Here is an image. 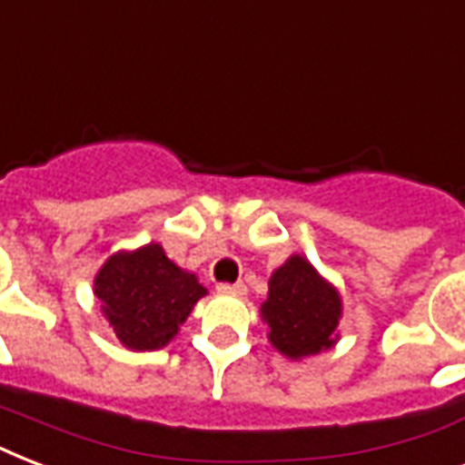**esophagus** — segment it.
Segmentation results:
<instances>
[{
    "label": "esophagus",
    "instance_id": "1",
    "mask_svg": "<svg viewBox=\"0 0 465 465\" xmlns=\"http://www.w3.org/2000/svg\"><path fill=\"white\" fill-rule=\"evenodd\" d=\"M219 292H222V294H233V297H243V294H246V284L243 282H233V284H219L217 287Z\"/></svg>",
    "mask_w": 465,
    "mask_h": 465
}]
</instances>
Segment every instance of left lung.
I'll use <instances>...</instances> for the list:
<instances>
[{"instance_id":"1","label":"left lung","mask_w":465,"mask_h":465,"mask_svg":"<svg viewBox=\"0 0 465 465\" xmlns=\"http://www.w3.org/2000/svg\"><path fill=\"white\" fill-rule=\"evenodd\" d=\"M261 318L268 323L270 345L287 360L302 361L335 347L342 297L306 255L292 253L270 275Z\"/></svg>"}]
</instances>
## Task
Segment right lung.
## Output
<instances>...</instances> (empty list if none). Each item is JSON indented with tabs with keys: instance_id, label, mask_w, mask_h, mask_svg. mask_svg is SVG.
Returning <instances> with one entry per match:
<instances>
[{
	"instance_id": "right-lung-1",
	"label": "right lung",
	"mask_w": 465,
	"mask_h": 465,
	"mask_svg": "<svg viewBox=\"0 0 465 465\" xmlns=\"http://www.w3.org/2000/svg\"><path fill=\"white\" fill-rule=\"evenodd\" d=\"M204 294L195 272L175 265L156 241L113 253L94 277L101 313L133 352L166 347Z\"/></svg>"
}]
</instances>
